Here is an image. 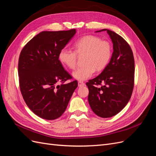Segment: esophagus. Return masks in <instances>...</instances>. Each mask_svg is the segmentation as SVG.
I'll return each instance as SVG.
<instances>
[{"instance_id": "esophagus-1", "label": "esophagus", "mask_w": 156, "mask_h": 156, "mask_svg": "<svg viewBox=\"0 0 156 156\" xmlns=\"http://www.w3.org/2000/svg\"><path fill=\"white\" fill-rule=\"evenodd\" d=\"M84 85H85V84H84L83 82H82V81L78 82V87H84Z\"/></svg>"}]
</instances>
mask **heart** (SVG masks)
<instances>
[{
    "instance_id": "obj_1",
    "label": "heart",
    "mask_w": 156,
    "mask_h": 156,
    "mask_svg": "<svg viewBox=\"0 0 156 156\" xmlns=\"http://www.w3.org/2000/svg\"><path fill=\"white\" fill-rule=\"evenodd\" d=\"M75 51L66 48L59 52L60 61L69 69H74L77 64V54L85 53L84 62L86 64L78 68L72 73L74 79L84 81L92 76L95 69L100 71L105 68L111 59L112 48L107 41L92 35L84 36L75 42Z\"/></svg>"
}]
</instances>
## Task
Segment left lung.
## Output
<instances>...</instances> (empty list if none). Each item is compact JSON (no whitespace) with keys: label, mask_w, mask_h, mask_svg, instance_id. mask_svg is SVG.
Masks as SVG:
<instances>
[{"label":"left lung","mask_w":156,"mask_h":156,"mask_svg":"<svg viewBox=\"0 0 156 156\" xmlns=\"http://www.w3.org/2000/svg\"><path fill=\"white\" fill-rule=\"evenodd\" d=\"M107 31L112 42L113 52L103 72L86 84L88 100L92 111L101 118H110L120 112L130 100L134 86L135 61L127 41L115 32ZM103 85L98 87L97 85Z\"/></svg>","instance_id":"1"}]
</instances>
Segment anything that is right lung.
Returning <instances> with one entry per match:
<instances>
[{
    "instance_id": "right-lung-1",
    "label": "right lung",
    "mask_w": 156,
    "mask_h": 156,
    "mask_svg": "<svg viewBox=\"0 0 156 156\" xmlns=\"http://www.w3.org/2000/svg\"><path fill=\"white\" fill-rule=\"evenodd\" d=\"M75 33V29L41 32L21 52L18 75L22 96L41 119L52 120L62 116L77 87V81L64 83L72 77L58 60L60 51ZM59 82L63 83L57 85Z\"/></svg>"
}]
</instances>
